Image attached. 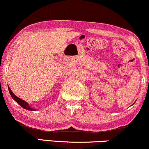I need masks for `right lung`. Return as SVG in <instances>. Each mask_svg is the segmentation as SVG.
Wrapping results in <instances>:
<instances>
[{"label":"right lung","instance_id":"obj_1","mask_svg":"<svg viewBox=\"0 0 149 149\" xmlns=\"http://www.w3.org/2000/svg\"><path fill=\"white\" fill-rule=\"evenodd\" d=\"M8 88H9V93H10L11 96H12V98L14 99V100L20 105V106H21L22 108H24V109H27V110H29V111H35L36 110V109H34L31 108V107L29 106V104H28L27 102L22 100L19 98V97H17L16 95H15V94L12 91V90L10 89V88L8 87Z\"/></svg>","mask_w":149,"mask_h":149}]
</instances>
